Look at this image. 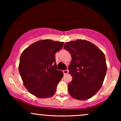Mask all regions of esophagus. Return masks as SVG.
<instances>
[{
	"mask_svg": "<svg viewBox=\"0 0 121 121\" xmlns=\"http://www.w3.org/2000/svg\"><path fill=\"white\" fill-rule=\"evenodd\" d=\"M63 73H64V74H68V72H69V71L68 70H63Z\"/></svg>",
	"mask_w": 121,
	"mask_h": 121,
	"instance_id": "esophagus-1",
	"label": "esophagus"
}]
</instances>
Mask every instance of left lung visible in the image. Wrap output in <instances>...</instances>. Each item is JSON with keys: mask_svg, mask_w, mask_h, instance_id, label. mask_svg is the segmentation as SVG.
<instances>
[{"mask_svg": "<svg viewBox=\"0 0 121 121\" xmlns=\"http://www.w3.org/2000/svg\"><path fill=\"white\" fill-rule=\"evenodd\" d=\"M72 61L68 66L72 80L68 91L73 98L86 100L100 89L107 71L105 55L98 47L87 40H77L64 44Z\"/></svg>", "mask_w": 121, "mask_h": 121, "instance_id": "left-lung-1", "label": "left lung"}]
</instances>
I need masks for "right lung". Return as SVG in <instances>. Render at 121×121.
Here are the masks:
<instances>
[{
	"instance_id": "right-lung-1",
	"label": "right lung",
	"mask_w": 121,
	"mask_h": 121,
	"mask_svg": "<svg viewBox=\"0 0 121 121\" xmlns=\"http://www.w3.org/2000/svg\"><path fill=\"white\" fill-rule=\"evenodd\" d=\"M63 42L43 40L30 45L21 55L19 70L25 87L35 96L51 97L63 77L57 69L55 54L62 48Z\"/></svg>"
}]
</instances>
